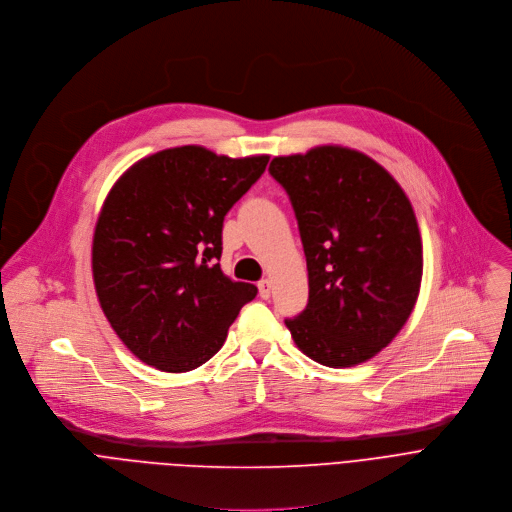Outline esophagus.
I'll use <instances>...</instances> for the list:
<instances>
[{
	"instance_id": "esophagus-1",
	"label": "esophagus",
	"mask_w": 512,
	"mask_h": 512,
	"mask_svg": "<svg viewBox=\"0 0 512 512\" xmlns=\"http://www.w3.org/2000/svg\"><path fill=\"white\" fill-rule=\"evenodd\" d=\"M258 292H260V296H262V298H270V292H272V282H270L268 278L260 280V282H258Z\"/></svg>"
}]
</instances>
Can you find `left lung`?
I'll list each match as a JSON object with an SVG mask.
<instances>
[{"instance_id":"8db88e82","label":"left lung","mask_w":512,"mask_h":512,"mask_svg":"<svg viewBox=\"0 0 512 512\" xmlns=\"http://www.w3.org/2000/svg\"><path fill=\"white\" fill-rule=\"evenodd\" d=\"M309 270V302L284 319L296 347L327 367L359 365L401 331L422 284V236L412 203L371 157L317 147L274 157Z\"/></svg>"}]
</instances>
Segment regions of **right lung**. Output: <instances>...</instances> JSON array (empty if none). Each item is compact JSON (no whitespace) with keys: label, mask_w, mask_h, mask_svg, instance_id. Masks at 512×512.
<instances>
[{"label":"right lung","mask_w":512,"mask_h":512,"mask_svg":"<svg viewBox=\"0 0 512 512\" xmlns=\"http://www.w3.org/2000/svg\"><path fill=\"white\" fill-rule=\"evenodd\" d=\"M268 155L230 159L197 145L159 151L109 191L92 240L102 313L127 349L167 373L212 359L258 288L220 268L224 218Z\"/></svg>","instance_id":"obj_1"}]
</instances>
